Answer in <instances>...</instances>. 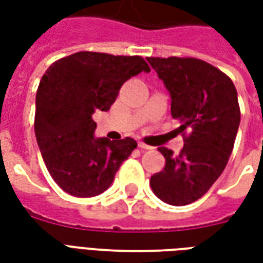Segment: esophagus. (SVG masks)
<instances>
[{
	"label": "esophagus",
	"mask_w": 263,
	"mask_h": 263,
	"mask_svg": "<svg viewBox=\"0 0 263 263\" xmlns=\"http://www.w3.org/2000/svg\"><path fill=\"white\" fill-rule=\"evenodd\" d=\"M138 148L148 151V149H152V146H149V145H146V143H143V142H138Z\"/></svg>",
	"instance_id": "esophagus-1"
}]
</instances>
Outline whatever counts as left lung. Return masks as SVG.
Here are the masks:
<instances>
[{
  "mask_svg": "<svg viewBox=\"0 0 263 263\" xmlns=\"http://www.w3.org/2000/svg\"><path fill=\"white\" fill-rule=\"evenodd\" d=\"M172 98V117L190 129L182 152L162 146L163 171L151 177L158 197L172 205L196 201L220 177L234 148L241 112L237 88L221 70L194 58H148Z\"/></svg>",
  "mask_w": 263,
  "mask_h": 263,
  "instance_id": "1",
  "label": "left lung"
}]
</instances>
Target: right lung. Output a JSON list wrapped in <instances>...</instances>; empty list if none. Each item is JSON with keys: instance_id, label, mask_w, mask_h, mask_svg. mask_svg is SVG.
I'll list each match as a JSON object with an SVG mask.
<instances>
[{"instance_id": "add662e5", "label": "right lung", "mask_w": 263, "mask_h": 263, "mask_svg": "<svg viewBox=\"0 0 263 263\" xmlns=\"http://www.w3.org/2000/svg\"><path fill=\"white\" fill-rule=\"evenodd\" d=\"M149 73L141 56L77 52L54 62L36 91L35 135L50 176L66 193L92 197L105 192L137 148L132 138H96L92 114L108 111L128 79Z\"/></svg>"}]
</instances>
